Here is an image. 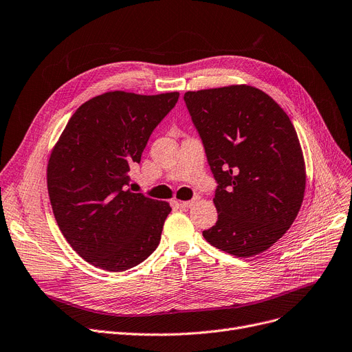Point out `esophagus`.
<instances>
[{"label":"esophagus","instance_id":"obj_1","mask_svg":"<svg viewBox=\"0 0 352 352\" xmlns=\"http://www.w3.org/2000/svg\"><path fill=\"white\" fill-rule=\"evenodd\" d=\"M198 201H199V197H195V198H192L191 201H181V206H182L184 208H192Z\"/></svg>","mask_w":352,"mask_h":352}]
</instances>
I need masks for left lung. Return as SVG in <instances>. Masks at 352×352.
Wrapping results in <instances>:
<instances>
[{
    "instance_id": "obj_1",
    "label": "left lung",
    "mask_w": 352,
    "mask_h": 352,
    "mask_svg": "<svg viewBox=\"0 0 352 352\" xmlns=\"http://www.w3.org/2000/svg\"><path fill=\"white\" fill-rule=\"evenodd\" d=\"M218 188L215 248L248 258L272 247L297 218L305 162L295 128L264 91L227 85L184 94Z\"/></svg>"
}]
</instances>
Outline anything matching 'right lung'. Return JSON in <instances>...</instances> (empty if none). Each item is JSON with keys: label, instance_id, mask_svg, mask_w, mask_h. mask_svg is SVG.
Here are the masks:
<instances>
[{"label": "right lung", "instance_id": "obj_1", "mask_svg": "<svg viewBox=\"0 0 352 352\" xmlns=\"http://www.w3.org/2000/svg\"><path fill=\"white\" fill-rule=\"evenodd\" d=\"M179 92L141 96L108 91L72 114L47 165L55 221L81 258L121 272L158 247L171 207L126 190L154 128L174 108Z\"/></svg>", "mask_w": 352, "mask_h": 352}]
</instances>
